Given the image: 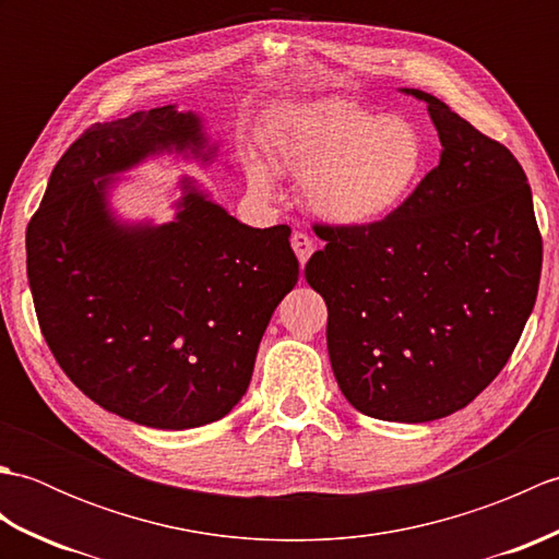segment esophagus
<instances>
[{
  "label": "esophagus",
  "mask_w": 559,
  "mask_h": 559,
  "mask_svg": "<svg viewBox=\"0 0 559 559\" xmlns=\"http://www.w3.org/2000/svg\"><path fill=\"white\" fill-rule=\"evenodd\" d=\"M290 245H293V249H295V254H298V259H300V264L305 266V261L312 257V252H314V240L307 233H300V230H295L293 233V237H290Z\"/></svg>",
  "instance_id": "1"
}]
</instances>
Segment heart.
Returning <instances> with one entry per match:
<instances>
[{
    "mask_svg": "<svg viewBox=\"0 0 559 559\" xmlns=\"http://www.w3.org/2000/svg\"><path fill=\"white\" fill-rule=\"evenodd\" d=\"M278 160L305 177L317 213L341 225L391 216L420 182L427 163L418 127L346 100H317L288 110L273 129ZM252 185L271 197L273 177L252 163Z\"/></svg>",
    "mask_w": 559,
    "mask_h": 559,
    "instance_id": "obj_1",
    "label": "heart"
}]
</instances>
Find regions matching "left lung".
Wrapping results in <instances>:
<instances>
[{"instance_id":"obj_1","label":"left lung","mask_w":559,"mask_h":559,"mask_svg":"<svg viewBox=\"0 0 559 559\" xmlns=\"http://www.w3.org/2000/svg\"><path fill=\"white\" fill-rule=\"evenodd\" d=\"M439 165L391 216L324 225L305 278L329 307L343 396L377 420L430 423L466 408L514 353L540 283L543 240L512 151L439 98Z\"/></svg>"}]
</instances>
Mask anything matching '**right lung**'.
<instances>
[{
	"instance_id": "right-lung-1",
	"label": "right lung",
	"mask_w": 559,
	"mask_h": 559,
	"mask_svg": "<svg viewBox=\"0 0 559 559\" xmlns=\"http://www.w3.org/2000/svg\"><path fill=\"white\" fill-rule=\"evenodd\" d=\"M204 146L199 117L173 105L93 124L57 160L26 230L33 305L55 360L98 406L158 430L233 411L300 273L288 225L249 228L189 180L173 223L110 216V175L170 148L209 160Z\"/></svg>"
}]
</instances>
